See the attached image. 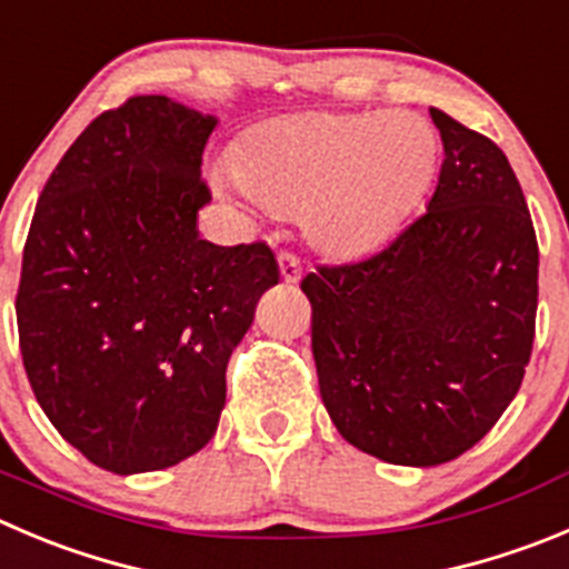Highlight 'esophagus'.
Wrapping results in <instances>:
<instances>
[{
    "label": "esophagus",
    "instance_id": "esophagus-1",
    "mask_svg": "<svg viewBox=\"0 0 569 569\" xmlns=\"http://www.w3.org/2000/svg\"><path fill=\"white\" fill-rule=\"evenodd\" d=\"M279 273H281V281H299L301 279V262L293 257V253L281 251L279 253Z\"/></svg>",
    "mask_w": 569,
    "mask_h": 569
}]
</instances>
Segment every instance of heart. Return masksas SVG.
<instances>
[{
	"instance_id": "heart-1",
	"label": "heart",
	"mask_w": 569,
	"mask_h": 569,
	"mask_svg": "<svg viewBox=\"0 0 569 569\" xmlns=\"http://www.w3.org/2000/svg\"><path fill=\"white\" fill-rule=\"evenodd\" d=\"M438 156L441 139L419 113H296L242 137L231 172L259 207L301 214L312 246L351 259L402 231Z\"/></svg>"
}]
</instances>
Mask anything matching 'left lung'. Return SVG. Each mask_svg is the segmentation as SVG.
<instances>
[{
	"label": "left lung",
	"instance_id": "left-lung-1",
	"mask_svg": "<svg viewBox=\"0 0 569 569\" xmlns=\"http://www.w3.org/2000/svg\"><path fill=\"white\" fill-rule=\"evenodd\" d=\"M430 117L443 164L427 212L375 257L301 279L329 419L399 467L452 461L495 427L537 323V234L506 153L450 113Z\"/></svg>",
	"mask_w": 569,
	"mask_h": 569
}]
</instances>
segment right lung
<instances>
[{
	"instance_id": "1",
	"label": "right lung",
	"mask_w": 569,
	"mask_h": 569,
	"mask_svg": "<svg viewBox=\"0 0 569 569\" xmlns=\"http://www.w3.org/2000/svg\"><path fill=\"white\" fill-rule=\"evenodd\" d=\"M214 128L164 94L131 97L74 139L32 214L16 296L27 380L108 472L176 467L207 447L231 351L279 281L264 242L200 240Z\"/></svg>"
}]
</instances>
